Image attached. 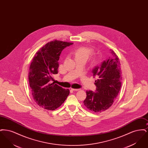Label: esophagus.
I'll return each instance as SVG.
<instances>
[{
    "label": "esophagus",
    "mask_w": 148,
    "mask_h": 148,
    "mask_svg": "<svg viewBox=\"0 0 148 148\" xmlns=\"http://www.w3.org/2000/svg\"><path fill=\"white\" fill-rule=\"evenodd\" d=\"M71 89L72 90H73V91H78V90H80L79 89H73V88H71Z\"/></svg>",
    "instance_id": "obj_1"
}]
</instances>
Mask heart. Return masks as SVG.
Wrapping results in <instances>:
<instances>
[{"mask_svg": "<svg viewBox=\"0 0 148 148\" xmlns=\"http://www.w3.org/2000/svg\"><path fill=\"white\" fill-rule=\"evenodd\" d=\"M92 53L93 50L92 49L85 47H80L74 51L73 55L74 56L75 59H81L86 61L92 56Z\"/></svg>", "mask_w": 148, "mask_h": 148, "instance_id": "obj_1", "label": "heart"}]
</instances>
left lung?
Listing matches in <instances>:
<instances>
[{"label":"left lung","instance_id":"1","mask_svg":"<svg viewBox=\"0 0 148 148\" xmlns=\"http://www.w3.org/2000/svg\"><path fill=\"white\" fill-rule=\"evenodd\" d=\"M112 57L101 62L92 71L96 77L95 92L86 91V98L84 104L89 110L102 112L109 109L114 103L121 86V71L119 58L113 50H110Z\"/></svg>","mask_w":148,"mask_h":148}]
</instances>
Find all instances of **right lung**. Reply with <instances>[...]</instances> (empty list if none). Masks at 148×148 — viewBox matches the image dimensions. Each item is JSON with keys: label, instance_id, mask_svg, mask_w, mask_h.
I'll return each instance as SVG.
<instances>
[{"label": "right lung", "instance_id": "obj_1", "mask_svg": "<svg viewBox=\"0 0 148 148\" xmlns=\"http://www.w3.org/2000/svg\"><path fill=\"white\" fill-rule=\"evenodd\" d=\"M73 43L55 40L47 43L33 57L29 71V82L36 103L47 110H54L69 95V89L51 83L58 73L59 56L62 50Z\"/></svg>", "mask_w": 148, "mask_h": 148}]
</instances>
